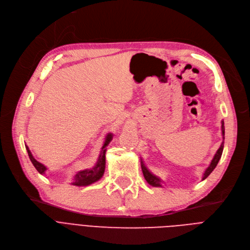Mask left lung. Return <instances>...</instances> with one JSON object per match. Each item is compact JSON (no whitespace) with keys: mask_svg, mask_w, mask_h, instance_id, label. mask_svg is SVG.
<instances>
[{"mask_svg":"<svg viewBox=\"0 0 250 250\" xmlns=\"http://www.w3.org/2000/svg\"><path fill=\"white\" fill-rule=\"evenodd\" d=\"M221 128H222V136H223V139H225V126H224V122H223V121H222V126H221ZM223 148H224V142H222L221 146H220V148L218 149V151L216 152L213 160L211 161V163H209L208 167L206 169V171L204 172V174H203V180L206 179L209 174H211L213 170L216 168V166H217V164H218V162H219V160H220V158H221V156H222ZM141 167H142V171H143L144 177H145V179L147 180V182L149 183L150 186L156 187V188H161V187H162V186H161V179H160L159 177L155 176L154 174H152V173L149 171L148 168L145 166V164H144L143 160L141 161Z\"/></svg>","mask_w":250,"mask_h":250,"instance_id":"8db88e82","label":"left lung"}]
</instances>
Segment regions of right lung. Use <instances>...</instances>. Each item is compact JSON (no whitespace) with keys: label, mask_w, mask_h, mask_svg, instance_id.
<instances>
[{"label":"right lung","mask_w":250,"mask_h":250,"mask_svg":"<svg viewBox=\"0 0 250 250\" xmlns=\"http://www.w3.org/2000/svg\"><path fill=\"white\" fill-rule=\"evenodd\" d=\"M112 137H113L112 134H108L106 136V138H105V142L101 148V152H100V155L98 157V160H97L95 166L93 168L78 171L75 174V176L73 178V182H71V185L76 186V187H87V186L92 185V183L98 181L103 176L104 170H105V153H106V147L108 146V144L112 140ZM25 147H26V150H27L30 161L32 162L33 166L36 168L37 171L41 174H45V171L47 168L34 158L28 146L25 145Z\"/></svg>","instance_id":"obj_1"}]
</instances>
